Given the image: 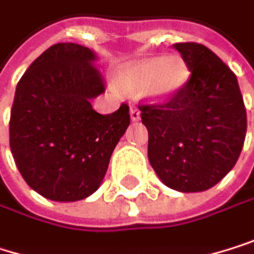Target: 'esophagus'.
Wrapping results in <instances>:
<instances>
[{
	"mask_svg": "<svg viewBox=\"0 0 254 254\" xmlns=\"http://www.w3.org/2000/svg\"><path fill=\"white\" fill-rule=\"evenodd\" d=\"M129 114H131V120L132 122H138L140 120V110L137 107H131Z\"/></svg>",
	"mask_w": 254,
	"mask_h": 254,
	"instance_id": "esophagus-1",
	"label": "esophagus"
}]
</instances>
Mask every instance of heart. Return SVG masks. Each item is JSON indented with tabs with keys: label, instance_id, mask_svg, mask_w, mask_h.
Instances as JSON below:
<instances>
[{
	"label": "heart",
	"instance_id": "heart-1",
	"mask_svg": "<svg viewBox=\"0 0 254 254\" xmlns=\"http://www.w3.org/2000/svg\"><path fill=\"white\" fill-rule=\"evenodd\" d=\"M187 67L181 57L144 59L125 66L117 75V84L123 90H143L155 101H167L182 87Z\"/></svg>",
	"mask_w": 254,
	"mask_h": 254
}]
</instances>
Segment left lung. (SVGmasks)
Here are the masks:
<instances>
[{
	"label": "left lung",
	"mask_w": 254,
	"mask_h": 254,
	"mask_svg": "<svg viewBox=\"0 0 254 254\" xmlns=\"http://www.w3.org/2000/svg\"><path fill=\"white\" fill-rule=\"evenodd\" d=\"M191 72L166 104L141 105L149 132L147 156L162 184L200 192L237 164L247 132V114L235 73L200 43L173 45Z\"/></svg>",
	"instance_id": "1"
}]
</instances>
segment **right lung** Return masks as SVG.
I'll return each mask as SVG.
<instances>
[{"mask_svg": "<svg viewBox=\"0 0 254 254\" xmlns=\"http://www.w3.org/2000/svg\"><path fill=\"white\" fill-rule=\"evenodd\" d=\"M98 56L57 43L17 82L10 149L25 182L54 202H76L102 184L113 150L129 126V107L99 114L90 101L104 92Z\"/></svg>", "mask_w": 254, "mask_h": 254, "instance_id": "right-lung-1", "label": "right lung"}]
</instances>
